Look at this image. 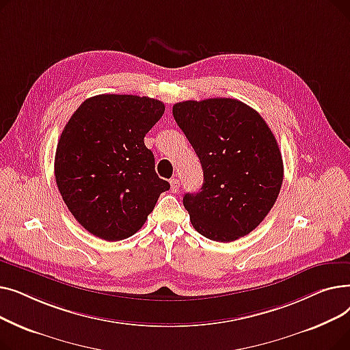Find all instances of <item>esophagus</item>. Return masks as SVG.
Wrapping results in <instances>:
<instances>
[{
    "mask_svg": "<svg viewBox=\"0 0 350 350\" xmlns=\"http://www.w3.org/2000/svg\"><path fill=\"white\" fill-rule=\"evenodd\" d=\"M170 190L172 193H177L180 190V181L177 178L170 180Z\"/></svg>",
    "mask_w": 350,
    "mask_h": 350,
    "instance_id": "1",
    "label": "esophagus"
}]
</instances>
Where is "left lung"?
<instances>
[{"label": "left lung", "mask_w": 350, "mask_h": 350, "mask_svg": "<svg viewBox=\"0 0 350 350\" xmlns=\"http://www.w3.org/2000/svg\"><path fill=\"white\" fill-rule=\"evenodd\" d=\"M173 116L200 159L204 183L183 204L208 240L230 243L250 234L278 198L284 163L261 115L230 98L186 100Z\"/></svg>", "instance_id": "obj_1"}]
</instances>
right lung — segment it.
Listing matches in <instances>:
<instances>
[{
  "label": "right lung",
  "mask_w": 350,
  "mask_h": 350,
  "mask_svg": "<svg viewBox=\"0 0 350 350\" xmlns=\"http://www.w3.org/2000/svg\"><path fill=\"white\" fill-rule=\"evenodd\" d=\"M163 113L157 99L106 94L86 99L68 120L55 153V180L68 210L90 234L106 241L133 235L170 189L144 144Z\"/></svg>",
  "instance_id": "1"
}]
</instances>
